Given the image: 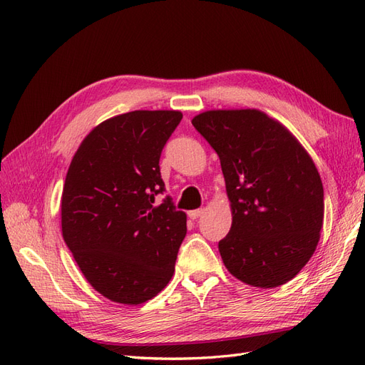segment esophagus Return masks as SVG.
Masks as SVG:
<instances>
[{
  "label": "esophagus",
  "instance_id": "obj_1",
  "mask_svg": "<svg viewBox=\"0 0 365 365\" xmlns=\"http://www.w3.org/2000/svg\"><path fill=\"white\" fill-rule=\"evenodd\" d=\"M202 213H204V208H197V210H192V212H189V217L190 219H197L200 216H202Z\"/></svg>",
  "mask_w": 365,
  "mask_h": 365
}]
</instances>
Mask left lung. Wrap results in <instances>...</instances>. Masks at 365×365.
Instances as JSON below:
<instances>
[{
	"label": "left lung",
	"mask_w": 365,
	"mask_h": 365,
	"mask_svg": "<svg viewBox=\"0 0 365 365\" xmlns=\"http://www.w3.org/2000/svg\"><path fill=\"white\" fill-rule=\"evenodd\" d=\"M192 123L216 150L225 178L233 216L219 242L225 268L263 289L292 280L323 228V182L311 155L259 109H213Z\"/></svg>",
	"instance_id": "left-lung-1"
}]
</instances>
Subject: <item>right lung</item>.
Listing matches in <instances>:
<instances>
[{
  "mask_svg": "<svg viewBox=\"0 0 365 365\" xmlns=\"http://www.w3.org/2000/svg\"><path fill=\"white\" fill-rule=\"evenodd\" d=\"M180 111H132L97 125L76 150L61 200L62 237L108 300L137 306L170 282L187 216L163 193L161 150Z\"/></svg>",
  "mask_w": 365,
  "mask_h": 365,
  "instance_id": "right-lung-1",
  "label": "right lung"
}]
</instances>
